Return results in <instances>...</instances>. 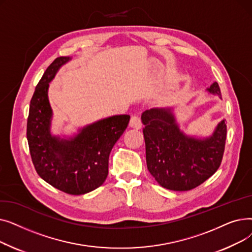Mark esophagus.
I'll list each match as a JSON object with an SVG mask.
<instances>
[{"instance_id":"obj_1","label":"esophagus","mask_w":252,"mask_h":252,"mask_svg":"<svg viewBox=\"0 0 252 252\" xmlns=\"http://www.w3.org/2000/svg\"><path fill=\"white\" fill-rule=\"evenodd\" d=\"M129 126L134 128L140 129L142 127V121L139 115L134 114L133 116L130 117V121H129Z\"/></svg>"}]
</instances>
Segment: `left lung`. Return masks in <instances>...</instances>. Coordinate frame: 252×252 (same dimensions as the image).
Segmentation results:
<instances>
[{"label": "left lung", "instance_id": "obj_1", "mask_svg": "<svg viewBox=\"0 0 252 252\" xmlns=\"http://www.w3.org/2000/svg\"><path fill=\"white\" fill-rule=\"evenodd\" d=\"M221 96L218 83L207 89ZM142 122L148 170L161 187L189 191L199 186L219 169L227 139L226 121L211 137L195 139L184 135L168 109L144 111Z\"/></svg>", "mask_w": 252, "mask_h": 252}]
</instances>
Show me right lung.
I'll return each mask as SVG.
<instances>
[{"instance_id": "obj_1", "label": "right lung", "mask_w": 252, "mask_h": 252, "mask_svg": "<svg viewBox=\"0 0 252 252\" xmlns=\"http://www.w3.org/2000/svg\"><path fill=\"white\" fill-rule=\"evenodd\" d=\"M69 57H58L44 72L30 105L26 138L37 175L54 188L71 195L97 189L108 175L109 154L126 130L129 115H114L84 127L70 140L50 133L52 109L49 83Z\"/></svg>"}]
</instances>
